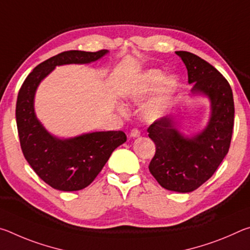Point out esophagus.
Wrapping results in <instances>:
<instances>
[{
  "mask_svg": "<svg viewBox=\"0 0 250 250\" xmlns=\"http://www.w3.org/2000/svg\"><path fill=\"white\" fill-rule=\"evenodd\" d=\"M130 137L133 138V139L139 138V137H140V131H139L138 129H132V130H131V132H130Z\"/></svg>",
  "mask_w": 250,
  "mask_h": 250,
  "instance_id": "1",
  "label": "esophagus"
}]
</instances>
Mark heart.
<instances>
[{"mask_svg":"<svg viewBox=\"0 0 250 250\" xmlns=\"http://www.w3.org/2000/svg\"><path fill=\"white\" fill-rule=\"evenodd\" d=\"M181 88V80L177 76H167L160 69H149L139 75L125 90V98L133 104H139L146 97H153L143 105L142 117L147 122L163 119L174 104L175 96ZM118 110L125 115L124 105Z\"/></svg>","mask_w":250,"mask_h":250,"instance_id":"b5f03b06","label":"heart"}]
</instances>
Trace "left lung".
Segmentation results:
<instances>
[{"label":"left lung","mask_w":250,"mask_h":250,"mask_svg":"<svg viewBox=\"0 0 250 250\" xmlns=\"http://www.w3.org/2000/svg\"><path fill=\"white\" fill-rule=\"evenodd\" d=\"M188 69L191 96L206 97L209 119L200 132L186 135L179 129V112L155 121L147 129L155 143L149 170L168 191L189 193L205 183L229 150L234 128V98L223 75L204 59L188 52H175Z\"/></svg>","instance_id":"obj_1"}]
</instances>
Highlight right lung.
<instances>
[{"mask_svg":"<svg viewBox=\"0 0 250 250\" xmlns=\"http://www.w3.org/2000/svg\"><path fill=\"white\" fill-rule=\"evenodd\" d=\"M108 53L107 49L62 52L36 66L19 91L15 115L23 154L36 174L55 189L73 192L87 188L115 149L126 141V135L122 131H95L58 138L36 116V90L56 66L90 64Z\"/></svg>","mask_w":250,"mask_h":250,"instance_id":"add662e5","label":"right lung"}]
</instances>
